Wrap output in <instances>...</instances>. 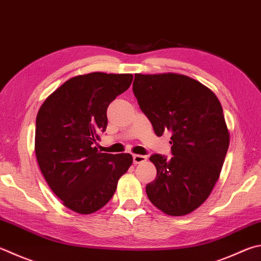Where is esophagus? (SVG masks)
Returning a JSON list of instances; mask_svg holds the SVG:
<instances>
[{"label": "esophagus", "mask_w": 261, "mask_h": 261, "mask_svg": "<svg viewBox=\"0 0 261 261\" xmlns=\"http://www.w3.org/2000/svg\"><path fill=\"white\" fill-rule=\"evenodd\" d=\"M147 160V156L145 155H139V154H136L134 155V163L135 164H139V163H143Z\"/></svg>", "instance_id": "obj_1"}]
</instances>
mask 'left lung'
<instances>
[{"mask_svg":"<svg viewBox=\"0 0 261 261\" xmlns=\"http://www.w3.org/2000/svg\"><path fill=\"white\" fill-rule=\"evenodd\" d=\"M134 93L156 136L172 134V158H149L158 173L146 186L147 196L165 215H188L210 196L229 146L219 99L205 85L177 73L136 74Z\"/></svg>","mask_w":261,"mask_h":261,"instance_id":"8db88e82","label":"left lung"}]
</instances>
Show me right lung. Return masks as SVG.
I'll return each instance as SVG.
<instances>
[{
  "instance_id": "obj_1",
  "label": "right lung",
  "mask_w": 261,
  "mask_h": 261,
  "mask_svg": "<svg viewBox=\"0 0 261 261\" xmlns=\"http://www.w3.org/2000/svg\"><path fill=\"white\" fill-rule=\"evenodd\" d=\"M132 74L77 75L45 99L36 116L35 155L51 191L74 212L105 206L130 154L100 153L94 144L107 127V107L131 85Z\"/></svg>"
}]
</instances>
